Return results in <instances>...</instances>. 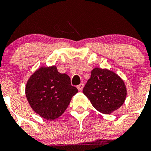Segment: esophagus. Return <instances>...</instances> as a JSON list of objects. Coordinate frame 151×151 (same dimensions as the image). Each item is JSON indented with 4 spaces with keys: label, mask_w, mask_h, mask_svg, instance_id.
Segmentation results:
<instances>
[{
    "label": "esophagus",
    "mask_w": 151,
    "mask_h": 151,
    "mask_svg": "<svg viewBox=\"0 0 151 151\" xmlns=\"http://www.w3.org/2000/svg\"><path fill=\"white\" fill-rule=\"evenodd\" d=\"M84 84H82V83H81V84H79V85H78L77 87L79 91H81V90L83 89V88H84Z\"/></svg>",
    "instance_id": "obj_1"
}]
</instances>
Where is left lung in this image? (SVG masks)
I'll return each instance as SVG.
<instances>
[{
  "label": "left lung",
  "mask_w": 151,
  "mask_h": 151,
  "mask_svg": "<svg viewBox=\"0 0 151 151\" xmlns=\"http://www.w3.org/2000/svg\"><path fill=\"white\" fill-rule=\"evenodd\" d=\"M91 104L102 114H109L120 108L126 96L124 81L106 69L94 68L83 89Z\"/></svg>",
  "instance_id": "left-lung-1"
}]
</instances>
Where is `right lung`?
Masks as SVG:
<instances>
[{"instance_id":"right-lung-1","label":"right lung","mask_w":151,"mask_h":151,"mask_svg":"<svg viewBox=\"0 0 151 151\" xmlns=\"http://www.w3.org/2000/svg\"><path fill=\"white\" fill-rule=\"evenodd\" d=\"M78 89L70 77L61 74L55 66L40 67L30 77L25 95L31 108L47 120L58 119L65 112Z\"/></svg>"}]
</instances>
